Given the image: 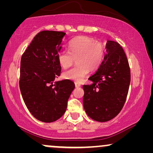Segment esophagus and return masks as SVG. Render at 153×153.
<instances>
[{
    "label": "esophagus",
    "instance_id": "esophagus-1",
    "mask_svg": "<svg viewBox=\"0 0 153 153\" xmlns=\"http://www.w3.org/2000/svg\"><path fill=\"white\" fill-rule=\"evenodd\" d=\"M81 83H75V86H76V88H79V87H80L81 86Z\"/></svg>",
    "mask_w": 153,
    "mask_h": 153
}]
</instances>
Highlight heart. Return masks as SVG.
Returning a JSON list of instances; mask_svg holds the SVG:
<instances>
[{"label": "heart", "instance_id": "b5f03b06", "mask_svg": "<svg viewBox=\"0 0 153 153\" xmlns=\"http://www.w3.org/2000/svg\"><path fill=\"white\" fill-rule=\"evenodd\" d=\"M104 56V48L102 43L88 37H79L68 44V51L63 50L58 54V63L62 68H68L76 59L78 65L66 70L65 79L81 82L88 74L95 72L101 65Z\"/></svg>", "mask_w": 153, "mask_h": 153}]
</instances>
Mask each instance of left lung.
I'll use <instances>...</instances> for the list:
<instances>
[{"mask_svg":"<svg viewBox=\"0 0 153 153\" xmlns=\"http://www.w3.org/2000/svg\"><path fill=\"white\" fill-rule=\"evenodd\" d=\"M101 65L83 85V107L90 118L98 122L114 118L124 106L130 84V68L123 47L108 40Z\"/></svg>","mask_w":153,"mask_h":153,"instance_id":"left-lung-1","label":"left lung"}]
</instances>
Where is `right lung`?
I'll use <instances>...</instances> for the list:
<instances>
[{
  "label": "right lung",
  "instance_id": "add662e5",
  "mask_svg": "<svg viewBox=\"0 0 153 153\" xmlns=\"http://www.w3.org/2000/svg\"><path fill=\"white\" fill-rule=\"evenodd\" d=\"M65 34L53 30L38 33L21 59L19 87L23 100L30 114L44 123L62 117L75 88L69 79L53 83L61 72L58 54Z\"/></svg>",
  "mask_w": 153,
  "mask_h": 153
}]
</instances>
